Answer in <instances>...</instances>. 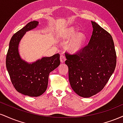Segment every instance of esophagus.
Instances as JSON below:
<instances>
[{
	"label": "esophagus",
	"instance_id": "1",
	"mask_svg": "<svg viewBox=\"0 0 123 123\" xmlns=\"http://www.w3.org/2000/svg\"><path fill=\"white\" fill-rule=\"evenodd\" d=\"M65 60H66V58H65V56L63 55H61V56H60L61 62L63 63L65 61Z\"/></svg>",
	"mask_w": 123,
	"mask_h": 123
}]
</instances>
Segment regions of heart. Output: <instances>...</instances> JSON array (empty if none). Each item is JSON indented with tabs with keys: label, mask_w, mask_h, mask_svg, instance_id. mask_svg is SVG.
Segmentation results:
<instances>
[{
	"label": "heart",
	"mask_w": 123,
	"mask_h": 123,
	"mask_svg": "<svg viewBox=\"0 0 123 123\" xmlns=\"http://www.w3.org/2000/svg\"><path fill=\"white\" fill-rule=\"evenodd\" d=\"M74 26L66 28L60 32V37L63 40H69L66 47L71 52H77L81 50L85 43L86 36L82 32H78Z\"/></svg>",
	"instance_id": "heart-1"
}]
</instances>
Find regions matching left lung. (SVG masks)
<instances>
[{
	"label": "left lung",
	"instance_id": "left-lung-1",
	"mask_svg": "<svg viewBox=\"0 0 123 123\" xmlns=\"http://www.w3.org/2000/svg\"><path fill=\"white\" fill-rule=\"evenodd\" d=\"M93 31L87 46L73 54L66 53L72 88L83 98L101 91L115 71L116 53L110 33L91 21Z\"/></svg>",
	"mask_w": 123,
	"mask_h": 123
}]
</instances>
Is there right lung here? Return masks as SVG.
I'll list each match as a JSON object with an SVG mask.
<instances>
[{
  "mask_svg": "<svg viewBox=\"0 0 123 123\" xmlns=\"http://www.w3.org/2000/svg\"><path fill=\"white\" fill-rule=\"evenodd\" d=\"M38 25V21H31L12 36L6 62L15 90L25 95L34 97L42 95L46 91L49 74L60 64L59 54L43 57L32 63L21 58L18 51L19 42L26 32L36 28Z\"/></svg>",
  "mask_w": 123,
  "mask_h": 123,
  "instance_id": "add662e5",
  "label": "right lung"
}]
</instances>
